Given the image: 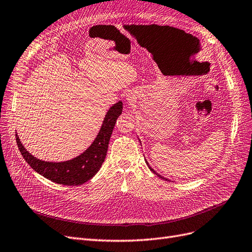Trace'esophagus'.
Wrapping results in <instances>:
<instances>
[{
	"instance_id": "34e87169",
	"label": "esophagus",
	"mask_w": 252,
	"mask_h": 252,
	"mask_svg": "<svg viewBox=\"0 0 252 252\" xmlns=\"http://www.w3.org/2000/svg\"><path fill=\"white\" fill-rule=\"evenodd\" d=\"M126 100H127V102H129V104H133L134 102V100L136 99L135 98V96H133V95H131V94H126Z\"/></svg>"
}]
</instances>
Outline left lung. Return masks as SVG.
I'll return each instance as SVG.
<instances>
[{"instance_id":"8db88e82","label":"left lung","mask_w":252,"mask_h":252,"mask_svg":"<svg viewBox=\"0 0 252 252\" xmlns=\"http://www.w3.org/2000/svg\"><path fill=\"white\" fill-rule=\"evenodd\" d=\"M145 162H146V164H147V166H148V168H150V169H151V170H152V171H153V172H154V173H155V174H157V175H158V176H159V178H161V179H163V180H165V181H169V180H168V179H165V178H163V176H162V175H160V174H159V173H157V172H156V171H155V170H154V169H153V168H152V167H151V166H150V164H148V162H147V161H146V160H145Z\"/></svg>"}]
</instances>
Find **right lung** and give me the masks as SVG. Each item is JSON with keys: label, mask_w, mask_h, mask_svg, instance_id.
Listing matches in <instances>:
<instances>
[{"label": "right lung", "mask_w": 252, "mask_h": 252, "mask_svg": "<svg viewBox=\"0 0 252 252\" xmlns=\"http://www.w3.org/2000/svg\"><path fill=\"white\" fill-rule=\"evenodd\" d=\"M121 112H123V101L119 100L108 110L94 141L85 152L71 160L48 162L37 159L26 150L17 134H15L18 150L32 169L44 176L45 179L65 186L82 185L92 179L104 163L112 132Z\"/></svg>", "instance_id": "right-lung-1"}]
</instances>
